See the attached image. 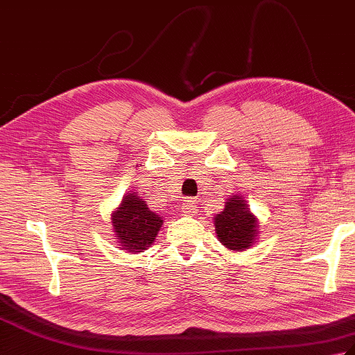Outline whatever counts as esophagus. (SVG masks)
Wrapping results in <instances>:
<instances>
[{"label": "esophagus", "instance_id": "34e87169", "mask_svg": "<svg viewBox=\"0 0 355 355\" xmlns=\"http://www.w3.org/2000/svg\"><path fill=\"white\" fill-rule=\"evenodd\" d=\"M182 212L184 215H195V214H197L198 207H197V202H195V200H192V198L184 200L183 206H182Z\"/></svg>", "mask_w": 355, "mask_h": 355}]
</instances>
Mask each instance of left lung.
<instances>
[{
  "label": "left lung",
  "mask_w": 355,
  "mask_h": 355,
  "mask_svg": "<svg viewBox=\"0 0 355 355\" xmlns=\"http://www.w3.org/2000/svg\"><path fill=\"white\" fill-rule=\"evenodd\" d=\"M216 238L220 243L232 252H244L250 248L258 239L259 221L245 197L235 193L225 200L224 209L214 218Z\"/></svg>",
  "instance_id": "left-lung-1"
}]
</instances>
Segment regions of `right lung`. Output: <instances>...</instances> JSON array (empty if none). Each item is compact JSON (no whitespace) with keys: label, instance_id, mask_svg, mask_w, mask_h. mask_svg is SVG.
I'll return each instance as SVG.
<instances>
[{"label":"right lung","instance_id":"right-lung-1","mask_svg":"<svg viewBox=\"0 0 355 355\" xmlns=\"http://www.w3.org/2000/svg\"><path fill=\"white\" fill-rule=\"evenodd\" d=\"M164 218L150 210L137 192L123 195L117 209L112 210L111 224L120 250L140 253L153 245Z\"/></svg>","mask_w":355,"mask_h":355}]
</instances>
